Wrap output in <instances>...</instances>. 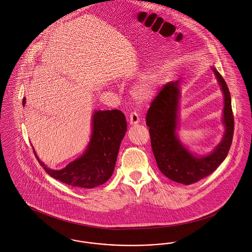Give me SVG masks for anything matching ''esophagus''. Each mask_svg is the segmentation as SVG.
<instances>
[{"label":"esophagus","instance_id":"34e87169","mask_svg":"<svg viewBox=\"0 0 252 252\" xmlns=\"http://www.w3.org/2000/svg\"><path fill=\"white\" fill-rule=\"evenodd\" d=\"M140 123V117L136 112H132L131 114L129 115V124L131 126L137 125Z\"/></svg>","mask_w":252,"mask_h":252}]
</instances>
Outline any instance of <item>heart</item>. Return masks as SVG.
<instances>
[{"instance_id":"1","label":"heart","mask_w":252,"mask_h":252,"mask_svg":"<svg viewBox=\"0 0 252 252\" xmlns=\"http://www.w3.org/2000/svg\"><path fill=\"white\" fill-rule=\"evenodd\" d=\"M158 89V76L154 72L144 75L140 82L133 90V95L140 103L149 102L156 95Z\"/></svg>"}]
</instances>
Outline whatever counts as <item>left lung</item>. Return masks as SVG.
Returning a JSON list of instances; mask_svg holds the SVG:
<instances>
[{
	"label": "left lung",
	"mask_w": 252,
	"mask_h": 252,
	"mask_svg": "<svg viewBox=\"0 0 252 252\" xmlns=\"http://www.w3.org/2000/svg\"><path fill=\"white\" fill-rule=\"evenodd\" d=\"M224 94L222 123L225 132L222 141L212 153L197 156L180 142L177 129L179 126L180 81H171L161 89L146 114L151 146L160 172L173 181L189 185L212 174L228 155L232 143L234 118L231 99L227 83L216 68L212 67Z\"/></svg>",
	"instance_id": "obj_1"
}]
</instances>
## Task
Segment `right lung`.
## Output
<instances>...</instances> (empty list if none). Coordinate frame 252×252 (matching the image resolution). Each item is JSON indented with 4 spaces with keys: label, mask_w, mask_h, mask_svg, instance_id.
<instances>
[{
    "label": "right lung",
    "mask_w": 252,
    "mask_h": 252,
    "mask_svg": "<svg viewBox=\"0 0 252 252\" xmlns=\"http://www.w3.org/2000/svg\"><path fill=\"white\" fill-rule=\"evenodd\" d=\"M25 97L23 105H25ZM125 114L118 109L95 110L93 114L92 136L84 153L61 170H53L36 156L38 162L51 177L61 182L91 189L107 182L111 177L121 142L126 132Z\"/></svg>",
    "instance_id": "1"
}]
</instances>
